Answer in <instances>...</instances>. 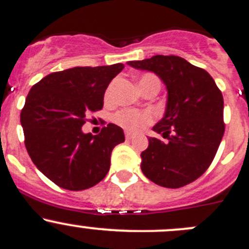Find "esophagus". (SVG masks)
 Wrapping results in <instances>:
<instances>
[{
    "label": "esophagus",
    "mask_w": 249,
    "mask_h": 249,
    "mask_svg": "<svg viewBox=\"0 0 249 249\" xmlns=\"http://www.w3.org/2000/svg\"><path fill=\"white\" fill-rule=\"evenodd\" d=\"M124 136H126V139H127V141H131V139L133 138V134L129 133V132H126V134H124Z\"/></svg>",
    "instance_id": "esophagus-1"
}]
</instances>
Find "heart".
<instances>
[{
    "instance_id": "b5f03b06",
    "label": "heart",
    "mask_w": 249,
    "mask_h": 249,
    "mask_svg": "<svg viewBox=\"0 0 249 249\" xmlns=\"http://www.w3.org/2000/svg\"><path fill=\"white\" fill-rule=\"evenodd\" d=\"M149 84H158L160 85V80L158 77L151 73L143 74L138 80L139 88H144ZM111 95V87L107 88L105 98L108 99ZM113 122L120 126L121 128L126 129L128 132H139L144 127L148 126L149 123L153 122V115L149 111H139L134 108H123L118 111L113 116Z\"/></svg>"
}]
</instances>
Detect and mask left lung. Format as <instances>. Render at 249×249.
<instances>
[{
	"label": "left lung",
	"instance_id": "1",
	"mask_svg": "<svg viewBox=\"0 0 249 249\" xmlns=\"http://www.w3.org/2000/svg\"><path fill=\"white\" fill-rule=\"evenodd\" d=\"M127 65L154 72L167 90L164 117L153 127L167 142L149 137L141 154L142 171L166 188L196 181L210 166L224 136L221 91L207 71L178 56L156 55Z\"/></svg>",
	"mask_w": 249,
	"mask_h": 249
}]
</instances>
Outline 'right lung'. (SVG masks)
Here are the masks:
<instances>
[{
  "label": "right lung",
  "instance_id": "obj_1",
  "mask_svg": "<svg viewBox=\"0 0 249 249\" xmlns=\"http://www.w3.org/2000/svg\"><path fill=\"white\" fill-rule=\"evenodd\" d=\"M123 68H68L30 89L20 113L25 148L35 166L61 188L83 191L107 175L113 148L124 142L123 129L108 123L93 136L83 133L82 126L88 112L103 108L105 90Z\"/></svg>",
  "mask_w": 249,
  "mask_h": 249
}]
</instances>
